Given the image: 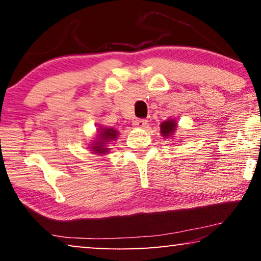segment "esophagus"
<instances>
[{"mask_svg": "<svg viewBox=\"0 0 261 261\" xmlns=\"http://www.w3.org/2000/svg\"><path fill=\"white\" fill-rule=\"evenodd\" d=\"M135 126H137L138 128H145L146 126H147V121L144 120V119H139L134 122Z\"/></svg>", "mask_w": 261, "mask_h": 261, "instance_id": "obj_1", "label": "esophagus"}]
</instances>
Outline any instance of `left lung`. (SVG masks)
Masks as SVG:
<instances>
[{
  "label": "left lung",
  "instance_id": "obj_1",
  "mask_svg": "<svg viewBox=\"0 0 261 261\" xmlns=\"http://www.w3.org/2000/svg\"><path fill=\"white\" fill-rule=\"evenodd\" d=\"M176 129H177V122L173 119L164 121V122L160 124V133H162L164 138L172 137Z\"/></svg>",
  "mask_w": 261,
  "mask_h": 261
}]
</instances>
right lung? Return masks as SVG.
<instances>
[{"mask_svg": "<svg viewBox=\"0 0 261 261\" xmlns=\"http://www.w3.org/2000/svg\"><path fill=\"white\" fill-rule=\"evenodd\" d=\"M117 135H119V132L114 129V128H98L97 138H96V140L92 142L90 146L92 153H94V154H106V153H108L109 148L107 147V145H108L109 142L115 141L117 139Z\"/></svg>", "mask_w": 261, "mask_h": 261, "instance_id": "add662e5", "label": "right lung"}]
</instances>
